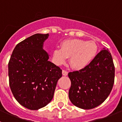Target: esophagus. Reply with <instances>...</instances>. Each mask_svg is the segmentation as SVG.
Wrapping results in <instances>:
<instances>
[{
    "label": "esophagus",
    "instance_id": "1",
    "mask_svg": "<svg viewBox=\"0 0 122 122\" xmlns=\"http://www.w3.org/2000/svg\"><path fill=\"white\" fill-rule=\"evenodd\" d=\"M62 74H63V76H67L68 75V71H66L65 70H62Z\"/></svg>",
    "mask_w": 122,
    "mask_h": 122
}]
</instances>
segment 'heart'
<instances>
[{
  "mask_svg": "<svg viewBox=\"0 0 122 122\" xmlns=\"http://www.w3.org/2000/svg\"><path fill=\"white\" fill-rule=\"evenodd\" d=\"M98 52V46L93 41L81 39L65 40L62 42L60 48L52 52V57L58 65L63 64L70 57V63L75 70L87 67L94 60Z\"/></svg>",
  "mask_w": 122,
  "mask_h": 122,
  "instance_id": "b5f03b06",
  "label": "heart"
}]
</instances>
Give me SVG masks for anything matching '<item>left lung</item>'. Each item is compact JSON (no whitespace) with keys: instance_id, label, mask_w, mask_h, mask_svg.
Listing matches in <instances>:
<instances>
[{"instance_id":"8db88e82","label":"left lung","mask_w":122,"mask_h":122,"mask_svg":"<svg viewBox=\"0 0 122 122\" xmlns=\"http://www.w3.org/2000/svg\"><path fill=\"white\" fill-rule=\"evenodd\" d=\"M114 76L112 56L108 49L103 48L87 67L68 73L71 82L68 93L71 102L83 109L97 107L109 95Z\"/></svg>"}]
</instances>
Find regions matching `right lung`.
Wrapping results in <instances>:
<instances>
[{
    "label": "right lung",
    "instance_id": "right-lung-1",
    "mask_svg": "<svg viewBox=\"0 0 122 122\" xmlns=\"http://www.w3.org/2000/svg\"><path fill=\"white\" fill-rule=\"evenodd\" d=\"M49 33H36L16 46L8 63L10 87L19 104L30 110L46 106L53 98L62 70L49 61L43 49Z\"/></svg>",
    "mask_w": 122,
    "mask_h": 122
}]
</instances>
